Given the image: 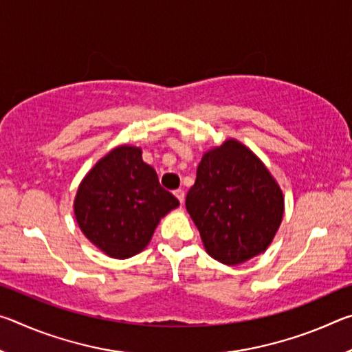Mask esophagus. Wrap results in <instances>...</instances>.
<instances>
[{
    "instance_id": "esophagus-1",
    "label": "esophagus",
    "mask_w": 352,
    "mask_h": 352,
    "mask_svg": "<svg viewBox=\"0 0 352 352\" xmlns=\"http://www.w3.org/2000/svg\"><path fill=\"white\" fill-rule=\"evenodd\" d=\"M174 194H175V197L178 199V201H180V204H183V201H184V190L183 189H177V190H174Z\"/></svg>"
}]
</instances>
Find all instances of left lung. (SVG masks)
<instances>
[{"mask_svg": "<svg viewBox=\"0 0 352 352\" xmlns=\"http://www.w3.org/2000/svg\"><path fill=\"white\" fill-rule=\"evenodd\" d=\"M186 210L208 254L236 265L270 245L281 225L284 199L261 160L228 140L201 158Z\"/></svg>", "mask_w": 352, "mask_h": 352, "instance_id": "8db88e82", "label": "left lung"}]
</instances>
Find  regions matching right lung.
Returning <instances> with one entry per match:
<instances>
[{
    "instance_id": "obj_1",
    "label": "right lung",
    "mask_w": 352,
    "mask_h": 352,
    "mask_svg": "<svg viewBox=\"0 0 352 352\" xmlns=\"http://www.w3.org/2000/svg\"><path fill=\"white\" fill-rule=\"evenodd\" d=\"M178 200L158 182L141 148L121 146L104 157L80 183L74 214L82 233L111 258L138 254L164 214Z\"/></svg>"
}]
</instances>
